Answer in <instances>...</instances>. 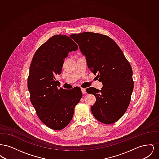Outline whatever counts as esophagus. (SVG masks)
<instances>
[{
	"mask_svg": "<svg viewBox=\"0 0 159 159\" xmlns=\"http://www.w3.org/2000/svg\"><path fill=\"white\" fill-rule=\"evenodd\" d=\"M81 91H82V93H83V94H84V93H86V89H85V88H82V89H81Z\"/></svg>",
	"mask_w": 159,
	"mask_h": 159,
	"instance_id": "obj_1",
	"label": "esophagus"
}]
</instances>
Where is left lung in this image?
I'll return each mask as SVG.
<instances>
[{
	"label": "left lung",
	"instance_id": "8db88e82",
	"mask_svg": "<svg viewBox=\"0 0 159 159\" xmlns=\"http://www.w3.org/2000/svg\"><path fill=\"white\" fill-rule=\"evenodd\" d=\"M85 55L88 67L102 83L101 90L86 89L96 97L91 107L95 118L104 124L119 120L130 104L134 89L132 69L112 39L99 33L83 32L70 35Z\"/></svg>",
	"mask_w": 159,
	"mask_h": 159
}]
</instances>
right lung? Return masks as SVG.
Listing matches in <instances>:
<instances>
[{
	"label": "right lung",
	"instance_id": "1",
	"mask_svg": "<svg viewBox=\"0 0 159 159\" xmlns=\"http://www.w3.org/2000/svg\"><path fill=\"white\" fill-rule=\"evenodd\" d=\"M77 49L67 36L57 34L38 48L31 62L27 80L31 102L40 120L53 130L68 125L82 97L79 87L64 89L56 79L69 52Z\"/></svg>",
	"mask_w": 159,
	"mask_h": 159
}]
</instances>
